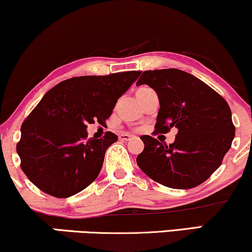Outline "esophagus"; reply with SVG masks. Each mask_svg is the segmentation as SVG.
Listing matches in <instances>:
<instances>
[{"label":"esophagus","instance_id":"34e87169","mask_svg":"<svg viewBox=\"0 0 252 252\" xmlns=\"http://www.w3.org/2000/svg\"><path fill=\"white\" fill-rule=\"evenodd\" d=\"M133 138V135H129V134H125V133H123V134H119V139L123 141H128L131 140Z\"/></svg>","mask_w":252,"mask_h":252}]
</instances>
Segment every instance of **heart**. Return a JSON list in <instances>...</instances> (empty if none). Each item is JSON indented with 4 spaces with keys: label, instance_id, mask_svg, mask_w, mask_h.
<instances>
[{
    "label": "heart",
    "instance_id": "obj_1",
    "mask_svg": "<svg viewBox=\"0 0 252 252\" xmlns=\"http://www.w3.org/2000/svg\"><path fill=\"white\" fill-rule=\"evenodd\" d=\"M145 89H147V88H141V89H139L138 91H136V93H138V92H140V91H142V90H145Z\"/></svg>",
    "mask_w": 252,
    "mask_h": 252
}]
</instances>
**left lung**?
Instances as JSON below:
<instances>
[{"label":"left lung","mask_w":252,"mask_h":252,"mask_svg":"<svg viewBox=\"0 0 252 252\" xmlns=\"http://www.w3.org/2000/svg\"><path fill=\"white\" fill-rule=\"evenodd\" d=\"M147 84L160 101L155 132L178 128L173 144L142 135L145 148L136 163L155 182L174 189L203 183L221 166L235 138L225 99L192 74L178 69L144 71L136 85Z\"/></svg>","instance_id":"8db88e82"}]
</instances>
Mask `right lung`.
Listing matches in <instances>:
<instances>
[{"mask_svg":"<svg viewBox=\"0 0 252 252\" xmlns=\"http://www.w3.org/2000/svg\"><path fill=\"white\" fill-rule=\"evenodd\" d=\"M139 76L140 71L73 77L46 92L22 124L16 146L27 178L58 198L89 187L118 136L106 132L100 139L88 138V125H105L118 99Z\"/></svg>","mask_w":252,"mask_h":252,"instance_id":"obj_1","label":"right lung"}]
</instances>
